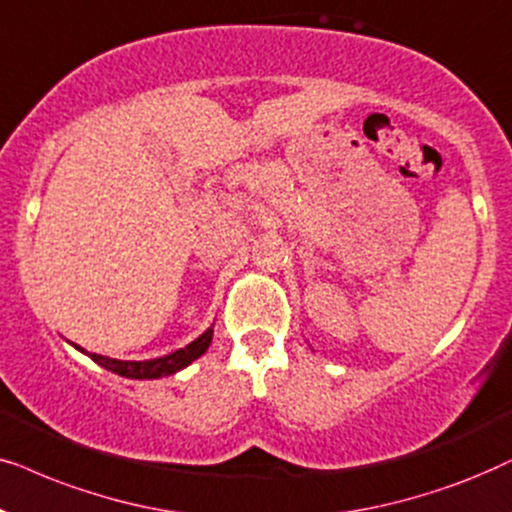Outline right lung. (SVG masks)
<instances>
[{"mask_svg": "<svg viewBox=\"0 0 512 512\" xmlns=\"http://www.w3.org/2000/svg\"><path fill=\"white\" fill-rule=\"evenodd\" d=\"M213 342V327H208L206 332L199 339H194L192 344L185 346V349L170 353V356L163 358H154V360H117V358H107V356H98V353H88L91 360H95L100 367L105 370L119 374V377H128V379H159V377H168V374H175L182 367H187L189 363H194L196 358L203 356L206 349ZM79 349V346H77Z\"/></svg>", "mask_w": 512, "mask_h": 512, "instance_id": "add662e5", "label": "right lung"}]
</instances>
